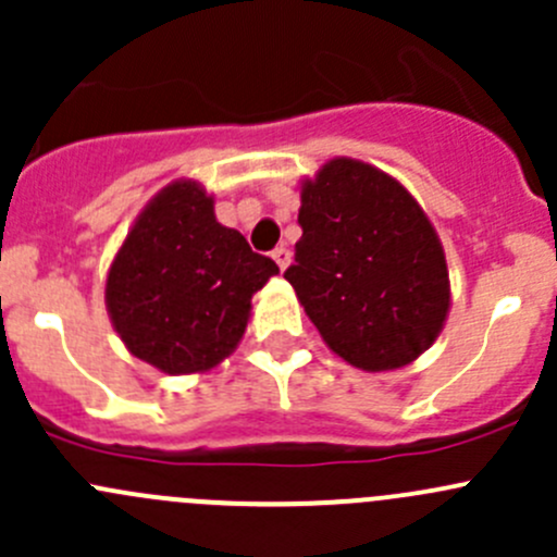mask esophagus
<instances>
[{"label":"esophagus","instance_id":"esophagus-1","mask_svg":"<svg viewBox=\"0 0 557 557\" xmlns=\"http://www.w3.org/2000/svg\"><path fill=\"white\" fill-rule=\"evenodd\" d=\"M272 258L277 261V267L285 272V269H288V263H290V250H288V247H274Z\"/></svg>","mask_w":557,"mask_h":557}]
</instances>
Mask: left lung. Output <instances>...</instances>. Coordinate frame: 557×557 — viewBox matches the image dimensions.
I'll list each match as a JSON object with an SVG mask.
<instances>
[{"label":"left lung","instance_id":"obj_1","mask_svg":"<svg viewBox=\"0 0 557 557\" xmlns=\"http://www.w3.org/2000/svg\"><path fill=\"white\" fill-rule=\"evenodd\" d=\"M285 280L331 352L363 372L423 356L450 312L445 247L412 194L372 164L331 159L301 180Z\"/></svg>","mask_w":557,"mask_h":557}]
</instances>
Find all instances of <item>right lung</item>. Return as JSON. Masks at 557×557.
Instances as JSON below:
<instances>
[{
	"instance_id": "right-lung-1",
	"label": "right lung",
	"mask_w": 557,
	"mask_h": 557,
	"mask_svg": "<svg viewBox=\"0 0 557 557\" xmlns=\"http://www.w3.org/2000/svg\"><path fill=\"white\" fill-rule=\"evenodd\" d=\"M277 272L237 228L218 223L205 185L174 180L117 247L107 272V312L139 361L164 374H205L232 356L252 294Z\"/></svg>"
}]
</instances>
